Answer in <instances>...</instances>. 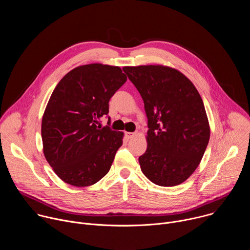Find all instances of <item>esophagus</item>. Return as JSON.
Returning <instances> with one entry per match:
<instances>
[{"instance_id": "34e87169", "label": "esophagus", "mask_w": 250, "mask_h": 250, "mask_svg": "<svg viewBox=\"0 0 250 250\" xmlns=\"http://www.w3.org/2000/svg\"><path fill=\"white\" fill-rule=\"evenodd\" d=\"M135 135L134 132H125V136L127 139H131Z\"/></svg>"}]
</instances>
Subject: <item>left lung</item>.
<instances>
[{
  "label": "left lung",
  "mask_w": 250,
  "mask_h": 250,
  "mask_svg": "<svg viewBox=\"0 0 250 250\" xmlns=\"http://www.w3.org/2000/svg\"><path fill=\"white\" fill-rule=\"evenodd\" d=\"M145 103L147 149L140 168L159 186L186 181L200 164L209 139L203 100L179 71L161 65L124 67Z\"/></svg>",
  "instance_id": "left-lung-1"
}]
</instances>
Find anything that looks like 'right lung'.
I'll list each match as a JSON object with an SVG mask.
<instances>
[{"label": "right lung", "instance_id": "right-lung-1", "mask_svg": "<svg viewBox=\"0 0 250 250\" xmlns=\"http://www.w3.org/2000/svg\"><path fill=\"white\" fill-rule=\"evenodd\" d=\"M120 67L88 64L57 84L42 123L43 153L56 175L76 187L91 186L108 173L123 145L122 131L101 128L109 101L126 82Z\"/></svg>", "mask_w": 250, "mask_h": 250}]
</instances>
